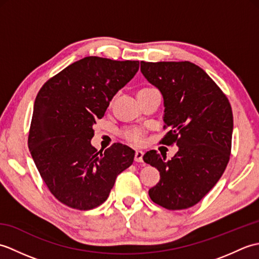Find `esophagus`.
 <instances>
[{
  "label": "esophagus",
  "mask_w": 259,
  "mask_h": 259,
  "mask_svg": "<svg viewBox=\"0 0 259 259\" xmlns=\"http://www.w3.org/2000/svg\"><path fill=\"white\" fill-rule=\"evenodd\" d=\"M144 151L141 150H136L135 152V161L137 162H144Z\"/></svg>",
  "instance_id": "obj_1"
}]
</instances>
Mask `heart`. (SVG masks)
I'll return each instance as SVG.
<instances>
[{
	"mask_svg": "<svg viewBox=\"0 0 259 259\" xmlns=\"http://www.w3.org/2000/svg\"><path fill=\"white\" fill-rule=\"evenodd\" d=\"M149 89L150 88H141V89L138 91V93L145 92ZM122 135L126 140L133 142V144H135V145H141L142 142H144V134H142V131L138 128L126 129L123 131Z\"/></svg>",
	"mask_w": 259,
	"mask_h": 259,
	"instance_id": "heart-1",
	"label": "heart"
}]
</instances>
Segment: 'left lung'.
<instances>
[{
	"instance_id": "obj_1",
	"label": "left lung",
	"mask_w": 259,
	"mask_h": 259,
	"mask_svg": "<svg viewBox=\"0 0 259 259\" xmlns=\"http://www.w3.org/2000/svg\"><path fill=\"white\" fill-rule=\"evenodd\" d=\"M140 64L141 73L163 98V128L170 130L162 144L178 146L170 160L155 150L145 153L144 161L160 172L149 196L169 210L187 209L212 189L227 167L234 128L232 107L210 76L194 63Z\"/></svg>"
}]
</instances>
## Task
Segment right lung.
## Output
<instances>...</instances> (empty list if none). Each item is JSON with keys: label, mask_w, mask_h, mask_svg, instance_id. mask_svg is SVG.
<instances>
[{"label": "right lung", "mask_w": 259, "mask_h": 259, "mask_svg": "<svg viewBox=\"0 0 259 259\" xmlns=\"http://www.w3.org/2000/svg\"><path fill=\"white\" fill-rule=\"evenodd\" d=\"M139 61L85 57L54 75L35 98L29 149L52 195L64 205L90 210L107 200L118 175L134 162L135 150L91 145L93 124L134 78Z\"/></svg>", "instance_id": "add662e5"}]
</instances>
